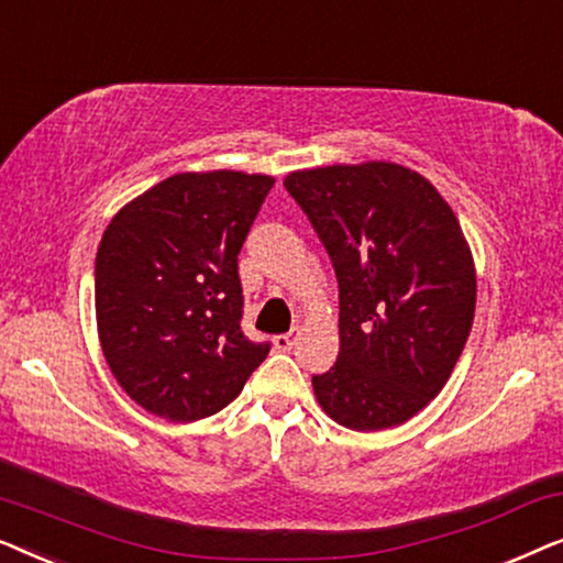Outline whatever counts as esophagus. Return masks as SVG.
I'll use <instances>...</instances> for the list:
<instances>
[{
  "instance_id": "1",
  "label": "esophagus",
  "mask_w": 563,
  "mask_h": 563,
  "mask_svg": "<svg viewBox=\"0 0 563 563\" xmlns=\"http://www.w3.org/2000/svg\"><path fill=\"white\" fill-rule=\"evenodd\" d=\"M297 341H299V330H289V333H282V335H276L274 338V345L279 351H291L297 345Z\"/></svg>"
}]
</instances>
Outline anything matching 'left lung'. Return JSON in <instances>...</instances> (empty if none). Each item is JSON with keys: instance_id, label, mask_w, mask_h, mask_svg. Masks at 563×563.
Instances as JSON below:
<instances>
[{"instance_id": "left-lung-1", "label": "left lung", "mask_w": 563, "mask_h": 563, "mask_svg": "<svg viewBox=\"0 0 563 563\" xmlns=\"http://www.w3.org/2000/svg\"><path fill=\"white\" fill-rule=\"evenodd\" d=\"M284 187L333 261L341 351L312 376L338 426H402L445 387L476 307L474 258L426 176L387 161L291 172Z\"/></svg>"}]
</instances>
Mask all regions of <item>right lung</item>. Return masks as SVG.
Returning a JSON list of instances; mask_svg holds the SVG:
<instances>
[{"mask_svg": "<svg viewBox=\"0 0 563 563\" xmlns=\"http://www.w3.org/2000/svg\"><path fill=\"white\" fill-rule=\"evenodd\" d=\"M272 176L174 174L122 207L97 249V330L114 379L143 410L210 418L268 356L243 335L238 253Z\"/></svg>", "mask_w": 563, "mask_h": 563, "instance_id": "obj_1", "label": "right lung"}]
</instances>
